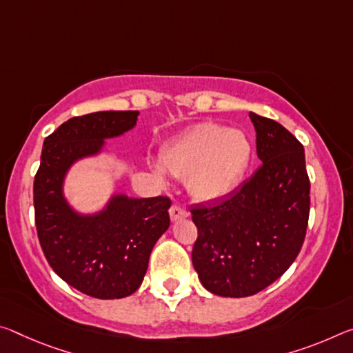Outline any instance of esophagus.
<instances>
[{
    "label": "esophagus",
    "instance_id": "34e87169",
    "mask_svg": "<svg viewBox=\"0 0 353 353\" xmlns=\"http://www.w3.org/2000/svg\"><path fill=\"white\" fill-rule=\"evenodd\" d=\"M170 216H171L172 221H177V220H182V218H187L188 212L181 205L172 204L171 209H170Z\"/></svg>",
    "mask_w": 353,
    "mask_h": 353
}]
</instances>
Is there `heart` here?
<instances>
[{
	"mask_svg": "<svg viewBox=\"0 0 353 353\" xmlns=\"http://www.w3.org/2000/svg\"><path fill=\"white\" fill-rule=\"evenodd\" d=\"M251 144L245 133L203 122L187 128L161 150L168 172L188 179L194 198L215 201L228 196L250 165Z\"/></svg>",
	"mask_w": 353,
	"mask_h": 353,
	"instance_id": "b5f03b06",
	"label": "heart"
}]
</instances>
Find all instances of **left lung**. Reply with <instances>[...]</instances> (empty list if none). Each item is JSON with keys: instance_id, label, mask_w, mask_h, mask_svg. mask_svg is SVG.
I'll use <instances>...</instances> for the list:
<instances>
[{"instance_id": "obj_1", "label": "left lung", "mask_w": 353, "mask_h": 353, "mask_svg": "<svg viewBox=\"0 0 353 353\" xmlns=\"http://www.w3.org/2000/svg\"><path fill=\"white\" fill-rule=\"evenodd\" d=\"M250 117L262 165L231 196L190 207L193 267L220 297H248L276 281L299 256L310 218L303 144L276 121Z\"/></svg>"}]
</instances>
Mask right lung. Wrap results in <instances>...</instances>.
Instances as JSON below:
<instances>
[{"instance_id":"1","label":"right lung","mask_w":353,"mask_h":353,"mask_svg":"<svg viewBox=\"0 0 353 353\" xmlns=\"http://www.w3.org/2000/svg\"><path fill=\"white\" fill-rule=\"evenodd\" d=\"M137 117L138 111L72 117L46 138L34 177L37 237L50 267L96 299H122L139 288L150 251L170 228L171 199L121 194L100 214L81 216L63 198V179L75 160L97 154L103 139L130 130Z\"/></svg>"}]
</instances>
